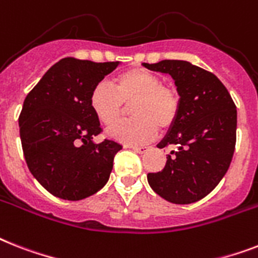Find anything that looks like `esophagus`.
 Masks as SVG:
<instances>
[{
  "label": "esophagus",
  "instance_id": "1",
  "mask_svg": "<svg viewBox=\"0 0 258 258\" xmlns=\"http://www.w3.org/2000/svg\"><path fill=\"white\" fill-rule=\"evenodd\" d=\"M134 151H136V152H139V154H144L146 151L150 150V147H147V146H133Z\"/></svg>",
  "mask_w": 258,
  "mask_h": 258
}]
</instances>
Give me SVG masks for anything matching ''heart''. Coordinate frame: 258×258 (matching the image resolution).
I'll return each instance as SVG.
<instances>
[{
    "instance_id": "1",
    "label": "heart",
    "mask_w": 258,
    "mask_h": 258,
    "mask_svg": "<svg viewBox=\"0 0 258 258\" xmlns=\"http://www.w3.org/2000/svg\"><path fill=\"white\" fill-rule=\"evenodd\" d=\"M133 119L108 130V136L125 144H142L151 140L158 127L168 128L180 110V96L160 77L146 69H130L115 77L111 86L100 82L90 93V107L100 123L112 125L130 104Z\"/></svg>"
}]
</instances>
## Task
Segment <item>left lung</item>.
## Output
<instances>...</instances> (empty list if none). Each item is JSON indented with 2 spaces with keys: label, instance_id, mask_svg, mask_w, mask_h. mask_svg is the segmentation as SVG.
<instances>
[{
  "label": "left lung",
  "instance_id": "obj_1",
  "mask_svg": "<svg viewBox=\"0 0 258 258\" xmlns=\"http://www.w3.org/2000/svg\"><path fill=\"white\" fill-rule=\"evenodd\" d=\"M143 66L171 75L180 95L179 115L158 144L173 150L162 171L148 173V184L167 202H199L215 189L231 165L236 104L216 75L187 60L165 59Z\"/></svg>",
  "mask_w": 258,
  "mask_h": 258
}]
</instances>
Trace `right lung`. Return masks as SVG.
Listing matches in <instances>:
<instances>
[{
	"label": "right lung",
	"instance_id": "1",
	"mask_svg": "<svg viewBox=\"0 0 258 258\" xmlns=\"http://www.w3.org/2000/svg\"><path fill=\"white\" fill-rule=\"evenodd\" d=\"M119 62L96 63L63 58L25 98L20 136L26 164L50 194L77 202L106 185L122 146L93 138L102 133L90 107V93Z\"/></svg>",
	"mask_w": 258,
	"mask_h": 258
}]
</instances>
